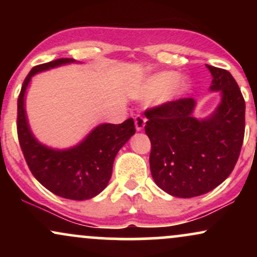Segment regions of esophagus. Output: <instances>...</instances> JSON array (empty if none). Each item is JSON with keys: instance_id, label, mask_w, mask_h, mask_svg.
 Wrapping results in <instances>:
<instances>
[{"instance_id": "1", "label": "esophagus", "mask_w": 257, "mask_h": 257, "mask_svg": "<svg viewBox=\"0 0 257 257\" xmlns=\"http://www.w3.org/2000/svg\"><path fill=\"white\" fill-rule=\"evenodd\" d=\"M134 122H135V128H137L138 132L144 131V128H145L146 119L144 118L143 116H140V114H138V116H135Z\"/></svg>"}]
</instances>
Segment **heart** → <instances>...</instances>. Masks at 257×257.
Listing matches in <instances>:
<instances>
[{"label": "heart", "instance_id": "obj_1", "mask_svg": "<svg viewBox=\"0 0 257 257\" xmlns=\"http://www.w3.org/2000/svg\"><path fill=\"white\" fill-rule=\"evenodd\" d=\"M178 78L179 75L174 71H164L156 73V75L147 77L143 83L139 85L137 89V95L143 100H150L156 98L159 94H162L166 90L169 89L170 85L175 83V82L178 81ZM188 87H190V83H188L187 79H180L178 85V94L185 93V91L188 89ZM172 96L173 91L168 90L164 93L163 100L172 99Z\"/></svg>", "mask_w": 257, "mask_h": 257}]
</instances>
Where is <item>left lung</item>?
Segmentation results:
<instances>
[{"label": "left lung", "mask_w": 257, "mask_h": 257, "mask_svg": "<svg viewBox=\"0 0 257 257\" xmlns=\"http://www.w3.org/2000/svg\"><path fill=\"white\" fill-rule=\"evenodd\" d=\"M206 67L213 76L210 90L221 93V102L210 116L193 117L192 98L145 111L152 178L164 192L180 198L208 193L222 184L243 145L245 101L239 87L227 70Z\"/></svg>", "instance_id": "left-lung-1"}]
</instances>
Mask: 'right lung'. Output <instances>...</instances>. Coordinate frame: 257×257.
Listing matches in <instances>:
<instances>
[{
	"label": "right lung",
	"mask_w": 257,
	"mask_h": 257,
	"mask_svg": "<svg viewBox=\"0 0 257 257\" xmlns=\"http://www.w3.org/2000/svg\"><path fill=\"white\" fill-rule=\"evenodd\" d=\"M61 58L35 66L26 76L18 99V138L32 175L47 190L66 199L85 200L107 186L116 155L135 134L133 118L120 124L104 123L91 131L78 145L66 150L47 147L32 134L25 112V93L31 77L60 65L75 63Z\"/></svg>",
	"instance_id": "1"
}]
</instances>
